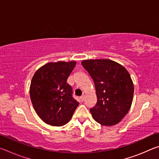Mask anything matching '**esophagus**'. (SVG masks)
<instances>
[{"instance_id": "esophagus-1", "label": "esophagus", "mask_w": 159, "mask_h": 159, "mask_svg": "<svg viewBox=\"0 0 159 159\" xmlns=\"http://www.w3.org/2000/svg\"><path fill=\"white\" fill-rule=\"evenodd\" d=\"M80 100H81L82 102H83V101H84V99H85V96H84V95H82V96L80 97Z\"/></svg>"}]
</instances>
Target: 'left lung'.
Masks as SVG:
<instances>
[{"label":"left lung","instance_id":"left-lung-1","mask_svg":"<svg viewBox=\"0 0 159 159\" xmlns=\"http://www.w3.org/2000/svg\"><path fill=\"white\" fill-rule=\"evenodd\" d=\"M82 65L92 78L98 101L90 111L97 122L117 124L127 114L133 102L134 85L124 67L109 60H87Z\"/></svg>","mask_w":159,"mask_h":159}]
</instances>
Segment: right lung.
<instances>
[{
    "mask_svg": "<svg viewBox=\"0 0 159 159\" xmlns=\"http://www.w3.org/2000/svg\"><path fill=\"white\" fill-rule=\"evenodd\" d=\"M76 61H58L41 66L32 78L30 97L34 108L45 123L53 126L66 124L79 106L71 86L66 83Z\"/></svg>",
    "mask_w": 159,
    "mask_h": 159,
    "instance_id": "add662e5",
    "label": "right lung"
}]
</instances>
